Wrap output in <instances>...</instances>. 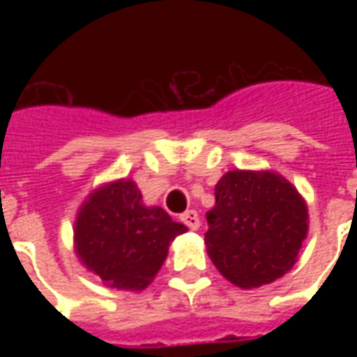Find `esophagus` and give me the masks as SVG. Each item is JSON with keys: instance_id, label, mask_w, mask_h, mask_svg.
Listing matches in <instances>:
<instances>
[{"instance_id": "1", "label": "esophagus", "mask_w": 357, "mask_h": 357, "mask_svg": "<svg viewBox=\"0 0 357 357\" xmlns=\"http://www.w3.org/2000/svg\"><path fill=\"white\" fill-rule=\"evenodd\" d=\"M181 222L189 227V229H193L197 231L199 227H201V220H199V214L195 212V210H187L181 214Z\"/></svg>"}]
</instances>
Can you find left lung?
Segmentation results:
<instances>
[{"mask_svg":"<svg viewBox=\"0 0 357 357\" xmlns=\"http://www.w3.org/2000/svg\"><path fill=\"white\" fill-rule=\"evenodd\" d=\"M214 195L204 245L218 271L247 291L291 271L310 225L298 189L273 170H229Z\"/></svg>","mask_w":357,"mask_h":357,"instance_id":"8db88e82","label":"left lung"}]
</instances>
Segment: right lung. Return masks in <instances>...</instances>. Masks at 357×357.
<instances>
[{
  "instance_id": "add662e5",
  "label": "right lung",
  "mask_w": 357,
  "mask_h": 357,
  "mask_svg": "<svg viewBox=\"0 0 357 357\" xmlns=\"http://www.w3.org/2000/svg\"><path fill=\"white\" fill-rule=\"evenodd\" d=\"M187 227L147 206L133 179L95 187L74 222V252L110 289L139 292L153 283L168 247Z\"/></svg>"
}]
</instances>
